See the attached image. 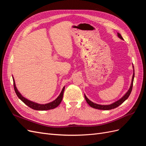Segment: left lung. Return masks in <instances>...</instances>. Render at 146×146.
Returning a JSON list of instances; mask_svg holds the SVG:
<instances>
[{
	"label": "left lung",
	"mask_w": 146,
	"mask_h": 146,
	"mask_svg": "<svg viewBox=\"0 0 146 146\" xmlns=\"http://www.w3.org/2000/svg\"><path fill=\"white\" fill-rule=\"evenodd\" d=\"M117 36L120 39H123V38L122 37V36H121L120 33H117ZM133 68L134 69L133 66ZM134 77H135V70H133V77H132L131 83V85H130L129 90H128V91L126 92V94L124 96H123L122 98H121L117 101H116L115 102H114V103L110 104V105H105L97 104L92 102H91L90 100L88 99L87 98V97L85 94V98L86 102L92 108H96V109H99V110H109L114 109V108H115L119 107V105H121L123 102H124L125 100H127L128 99V98L129 97V96L131 93V90H132V88H133V83Z\"/></svg>",
	"instance_id": "8db88e82"
}]
</instances>
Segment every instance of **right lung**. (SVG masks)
Returning <instances> with one entry per match:
<instances>
[{
  "label": "right lung",
  "instance_id": "right-lung-1",
  "mask_svg": "<svg viewBox=\"0 0 146 146\" xmlns=\"http://www.w3.org/2000/svg\"><path fill=\"white\" fill-rule=\"evenodd\" d=\"M13 85H14V89L15 91V92L16 95L18 97L19 99H20L23 102L27 105L28 107L30 108H32L35 110H40V111H43V110H51V109H54L56 107H58V106L60 104L61 100H62L63 99V93H64V86L63 87L62 91H61V93L58 96V98H57L55 100L52 101V102L48 103L46 104H39L36 102H34L30 101L27 99H25L24 97L21 95V94L17 90V88L16 86V84L15 82V79L13 77Z\"/></svg>",
  "mask_w": 146,
  "mask_h": 146
}]
</instances>
